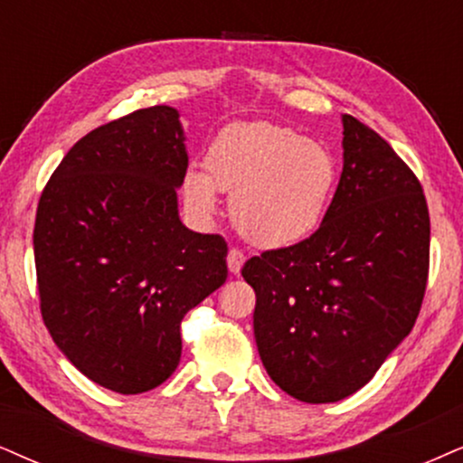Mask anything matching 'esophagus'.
Returning a JSON list of instances; mask_svg holds the SVG:
<instances>
[{
    "instance_id": "esophagus-1",
    "label": "esophagus",
    "mask_w": 463,
    "mask_h": 463,
    "mask_svg": "<svg viewBox=\"0 0 463 463\" xmlns=\"http://www.w3.org/2000/svg\"><path fill=\"white\" fill-rule=\"evenodd\" d=\"M226 260H228V269H231V273L237 275L239 271H241V267L245 262V254L239 248H231V250H228Z\"/></svg>"
}]
</instances>
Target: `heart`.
I'll return each instance as SVG.
<instances>
[{"label":"heart","instance_id":"b5f03b06","mask_svg":"<svg viewBox=\"0 0 463 463\" xmlns=\"http://www.w3.org/2000/svg\"><path fill=\"white\" fill-rule=\"evenodd\" d=\"M337 185L329 147L269 121L231 124L204 154V173L184 177V198L198 218L218 212V192L232 194L237 231L260 248L301 243L323 224Z\"/></svg>","mask_w":463,"mask_h":463}]
</instances>
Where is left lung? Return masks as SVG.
I'll use <instances>...</instances> for the list:
<instances>
[{
    "mask_svg": "<svg viewBox=\"0 0 463 463\" xmlns=\"http://www.w3.org/2000/svg\"><path fill=\"white\" fill-rule=\"evenodd\" d=\"M344 168L318 231L251 256L254 337L275 384L331 403L365 387L412 331L430 273L417 175L383 137L342 115Z\"/></svg>",
    "mask_w": 463,
    "mask_h": 463,
    "instance_id": "left-lung-1",
    "label": "left lung"
}]
</instances>
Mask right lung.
<instances>
[{"mask_svg":"<svg viewBox=\"0 0 463 463\" xmlns=\"http://www.w3.org/2000/svg\"><path fill=\"white\" fill-rule=\"evenodd\" d=\"M179 113L149 107L85 134L40 196V312L70 363L137 395L177 370L181 320L228 278V245L181 224Z\"/></svg>","mask_w":463,"mask_h":463,"instance_id":"right-lung-1","label":"right lung"}]
</instances>
